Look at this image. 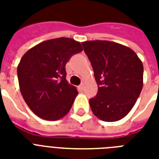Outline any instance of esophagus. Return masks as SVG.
<instances>
[{"mask_svg": "<svg viewBox=\"0 0 159 159\" xmlns=\"http://www.w3.org/2000/svg\"><path fill=\"white\" fill-rule=\"evenodd\" d=\"M78 88H79L80 90H83V88H84V85L83 84H81L79 86V87H78Z\"/></svg>", "mask_w": 159, "mask_h": 159, "instance_id": "34e87169", "label": "esophagus"}]
</instances>
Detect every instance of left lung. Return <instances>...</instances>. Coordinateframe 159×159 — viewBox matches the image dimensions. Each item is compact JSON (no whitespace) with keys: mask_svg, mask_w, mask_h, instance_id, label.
Returning <instances> with one entry per match:
<instances>
[{"mask_svg":"<svg viewBox=\"0 0 159 159\" xmlns=\"http://www.w3.org/2000/svg\"><path fill=\"white\" fill-rule=\"evenodd\" d=\"M82 46L94 71L97 95L90 99L97 118L114 122L132 110L143 88V66L131 48L107 40H92Z\"/></svg>","mask_w":159,"mask_h":159,"instance_id":"left-lung-1","label":"left lung"}]
</instances>
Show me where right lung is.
I'll list each match as a JSON object with an SVG mask.
<instances>
[{"instance_id": "right-lung-1", "label": "right lung", "mask_w": 159, "mask_h": 159, "mask_svg": "<svg viewBox=\"0 0 159 159\" xmlns=\"http://www.w3.org/2000/svg\"><path fill=\"white\" fill-rule=\"evenodd\" d=\"M82 51L80 42L61 37L39 43L21 57L17 67L20 90L39 118L57 120L69 112L78 92L66 80L65 65Z\"/></svg>"}]
</instances>
